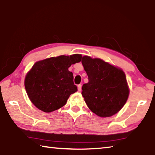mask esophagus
Instances as JSON below:
<instances>
[{"instance_id": "34e87169", "label": "esophagus", "mask_w": 155, "mask_h": 155, "mask_svg": "<svg viewBox=\"0 0 155 155\" xmlns=\"http://www.w3.org/2000/svg\"><path fill=\"white\" fill-rule=\"evenodd\" d=\"M78 91H81V84H80V85H78Z\"/></svg>"}]
</instances>
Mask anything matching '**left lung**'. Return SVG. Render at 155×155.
Here are the masks:
<instances>
[{
    "label": "left lung",
    "mask_w": 155,
    "mask_h": 155,
    "mask_svg": "<svg viewBox=\"0 0 155 155\" xmlns=\"http://www.w3.org/2000/svg\"><path fill=\"white\" fill-rule=\"evenodd\" d=\"M81 63L88 76L82 96L91 111L102 117L118 112L127 102L128 89L123 70L101 59L83 57Z\"/></svg>",
    "instance_id": "left-lung-1"
}]
</instances>
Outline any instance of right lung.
I'll list each match as a JSON object with an SVG mask.
<instances>
[{"mask_svg": "<svg viewBox=\"0 0 155 155\" xmlns=\"http://www.w3.org/2000/svg\"><path fill=\"white\" fill-rule=\"evenodd\" d=\"M79 54L61 55L36 62L27 73L25 86L28 98L37 108L49 113L66 104L69 96L77 91L74 77L68 70L81 61Z\"/></svg>", "mask_w": 155, "mask_h": 155, "instance_id": "add662e5", "label": "right lung"}]
</instances>
